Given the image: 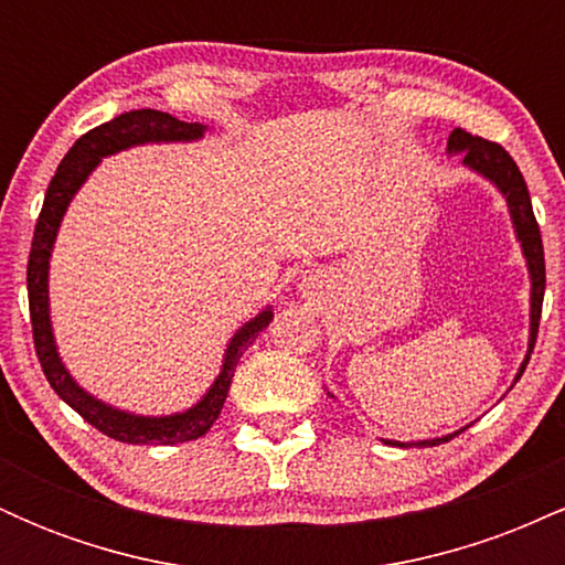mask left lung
<instances>
[{
    "label": "left lung",
    "mask_w": 565,
    "mask_h": 565,
    "mask_svg": "<svg viewBox=\"0 0 565 565\" xmlns=\"http://www.w3.org/2000/svg\"><path fill=\"white\" fill-rule=\"evenodd\" d=\"M449 153H462V164L468 170L478 172L481 178L489 180L499 188L504 201H508V210L512 217V228H515L518 242H521L523 257H526L529 265V276H531V329H529V353L523 359L521 369H518L515 382L521 380V374L526 372V364L534 353V342H536V332H540V319H542V300H544V249H542V233L540 225H536L534 210H531V196L526 180H523L521 170L512 161V157L504 151L499 142L476 138V135L465 132V129H454L449 135ZM468 430V427H462ZM462 430L451 433V436L444 438H433V440H408V444H401V440H385L387 446H438L451 440L454 436H459Z\"/></svg>",
    "instance_id": "obj_1"
}]
</instances>
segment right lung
Listing matches in <instances>:
<instances>
[{
  "label": "right lung",
  "instance_id": "obj_1",
  "mask_svg": "<svg viewBox=\"0 0 565 565\" xmlns=\"http://www.w3.org/2000/svg\"><path fill=\"white\" fill-rule=\"evenodd\" d=\"M206 125L199 121H180L164 111H153V108H140V111H127L106 125L89 129L79 140L71 146V151L57 164L55 178L50 180L47 193H44L42 212H39L34 242H31L29 270H25V284H29V310H31V329H34V348L42 364L44 377L50 387L61 395L66 404L82 414L84 423H89L103 436L121 440V444H159L174 446L185 444V440H196L215 425L220 408L228 398L233 372H236L238 359L244 350L257 340V334L268 327L274 319V310L265 308L255 319L246 321L236 334L231 337L228 350H225L223 369H220L217 380L212 382L210 391L196 406L185 408V412L167 414V417H142V414H129L121 408H114L95 395H89L84 387L68 374L66 364L57 353L53 321H50V255H53V244L57 238L63 215H66L71 199L84 185V180L93 174L100 164V159L111 157V153L127 151L132 146L142 142H188L204 138Z\"/></svg>",
  "mask_w": 565,
  "mask_h": 565
}]
</instances>
